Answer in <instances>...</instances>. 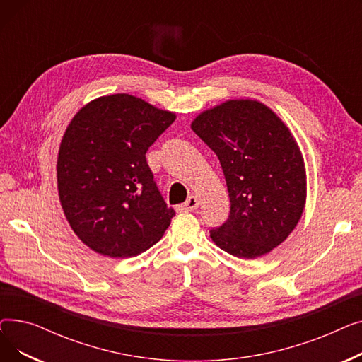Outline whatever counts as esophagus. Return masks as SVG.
Masks as SVG:
<instances>
[{
	"mask_svg": "<svg viewBox=\"0 0 362 362\" xmlns=\"http://www.w3.org/2000/svg\"><path fill=\"white\" fill-rule=\"evenodd\" d=\"M198 206H199L198 198L195 195H191L179 206V210H182V211H194V210H197Z\"/></svg>",
	"mask_w": 362,
	"mask_h": 362,
	"instance_id": "obj_1",
	"label": "esophagus"
}]
</instances>
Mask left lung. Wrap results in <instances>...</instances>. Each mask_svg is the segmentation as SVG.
Wrapping results in <instances>:
<instances>
[{"label":"left lung","instance_id":"1","mask_svg":"<svg viewBox=\"0 0 362 362\" xmlns=\"http://www.w3.org/2000/svg\"><path fill=\"white\" fill-rule=\"evenodd\" d=\"M220 160L230 216L210 236L223 251L254 259L293 232L305 208L307 173L289 127L257 100H229L191 124Z\"/></svg>","mask_w":362,"mask_h":362}]
</instances>
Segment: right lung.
Masks as SVG:
<instances>
[{"mask_svg":"<svg viewBox=\"0 0 362 362\" xmlns=\"http://www.w3.org/2000/svg\"><path fill=\"white\" fill-rule=\"evenodd\" d=\"M175 120L129 93L92 100L74 114L59 149L57 187L70 227L92 251L129 258L163 238L175 210L145 154Z\"/></svg>","mask_w":362,"mask_h":362,"instance_id":"obj_1","label":"right lung"}]
</instances>
